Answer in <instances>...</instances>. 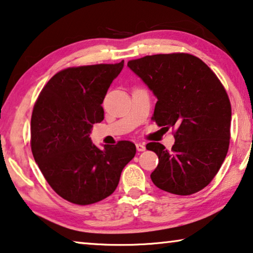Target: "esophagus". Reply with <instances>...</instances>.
Masks as SVG:
<instances>
[{
	"mask_svg": "<svg viewBox=\"0 0 253 253\" xmlns=\"http://www.w3.org/2000/svg\"><path fill=\"white\" fill-rule=\"evenodd\" d=\"M136 149L137 151H144L145 150V145L143 143H136Z\"/></svg>",
	"mask_w": 253,
	"mask_h": 253,
	"instance_id": "obj_1",
	"label": "esophagus"
}]
</instances>
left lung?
<instances>
[{
  "label": "left lung",
  "mask_w": 253,
  "mask_h": 253,
  "mask_svg": "<svg viewBox=\"0 0 253 253\" xmlns=\"http://www.w3.org/2000/svg\"><path fill=\"white\" fill-rule=\"evenodd\" d=\"M127 66L157 97L152 119L166 129L175 128L172 150L158 142L147 144L159 159L152 182L181 196L202 190L218 173L229 147L232 106L222 84L189 54L145 56Z\"/></svg>",
  "instance_id": "obj_1"
}]
</instances>
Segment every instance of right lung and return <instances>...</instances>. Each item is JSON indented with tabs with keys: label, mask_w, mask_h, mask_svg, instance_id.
<instances>
[{
	"label": "right lung",
	"mask_w": 253,
	"mask_h": 253,
	"mask_svg": "<svg viewBox=\"0 0 253 253\" xmlns=\"http://www.w3.org/2000/svg\"><path fill=\"white\" fill-rule=\"evenodd\" d=\"M123 67L124 60L60 71L34 105L32 154L52 189L74 204H94L110 196L136 154L129 141L101 150L89 137L92 125L104 119L103 99Z\"/></svg>",
	"instance_id": "1"
}]
</instances>
